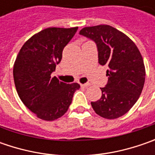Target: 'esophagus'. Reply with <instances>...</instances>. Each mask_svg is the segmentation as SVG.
Masks as SVG:
<instances>
[{"mask_svg":"<svg viewBox=\"0 0 155 155\" xmlns=\"http://www.w3.org/2000/svg\"><path fill=\"white\" fill-rule=\"evenodd\" d=\"M90 85V84L89 83H86V84H81L80 86L81 87H84V88H86V87H88Z\"/></svg>","mask_w":155,"mask_h":155,"instance_id":"34e87169","label":"esophagus"}]
</instances>
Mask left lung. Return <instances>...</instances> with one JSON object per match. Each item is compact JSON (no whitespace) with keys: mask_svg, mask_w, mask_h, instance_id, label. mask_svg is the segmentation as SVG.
Masks as SVG:
<instances>
[{"mask_svg":"<svg viewBox=\"0 0 155 155\" xmlns=\"http://www.w3.org/2000/svg\"><path fill=\"white\" fill-rule=\"evenodd\" d=\"M97 45L98 63L107 65L108 84L100 88L101 98L91 102L95 112L106 119L126 114L137 102L145 83L140 51L127 35L108 25L84 27L79 32Z\"/></svg>","mask_w":155,"mask_h":155,"instance_id":"left-lung-1","label":"left lung"}]
</instances>
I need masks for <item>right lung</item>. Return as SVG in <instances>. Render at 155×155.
<instances>
[{"label": "right lung", "mask_w": 155, "mask_h": 155, "mask_svg": "<svg viewBox=\"0 0 155 155\" xmlns=\"http://www.w3.org/2000/svg\"><path fill=\"white\" fill-rule=\"evenodd\" d=\"M78 27H49L34 34L23 45L14 64L17 93L27 109L39 118L53 121L68 110L80 85L51 78L62 58L63 49Z\"/></svg>", "instance_id": "right-lung-1"}]
</instances>
